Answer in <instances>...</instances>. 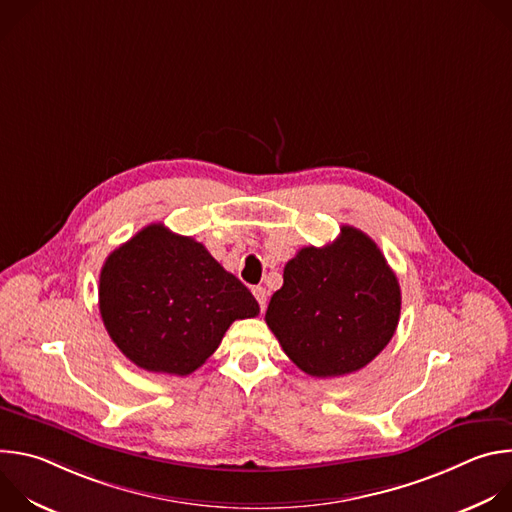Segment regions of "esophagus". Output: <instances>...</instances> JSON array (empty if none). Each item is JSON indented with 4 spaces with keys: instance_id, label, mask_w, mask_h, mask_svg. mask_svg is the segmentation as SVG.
Instances as JSON below:
<instances>
[{
    "instance_id": "obj_1",
    "label": "esophagus",
    "mask_w": 512,
    "mask_h": 512,
    "mask_svg": "<svg viewBox=\"0 0 512 512\" xmlns=\"http://www.w3.org/2000/svg\"><path fill=\"white\" fill-rule=\"evenodd\" d=\"M253 296L259 302V308L263 312L265 306H267V291H265V287H253Z\"/></svg>"
}]
</instances>
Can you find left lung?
I'll return each mask as SVG.
<instances>
[{"label": "left lung", "instance_id": "1", "mask_svg": "<svg viewBox=\"0 0 512 512\" xmlns=\"http://www.w3.org/2000/svg\"><path fill=\"white\" fill-rule=\"evenodd\" d=\"M401 287L377 243L344 225L326 247H304L283 269L265 322L283 352L310 377L360 371L389 344Z\"/></svg>", "mask_w": 512, "mask_h": 512}]
</instances>
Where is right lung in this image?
Returning a JSON list of instances; mask_svg holds the SVG:
<instances>
[{
    "label": "right lung",
    "mask_w": 512,
    "mask_h": 512,
    "mask_svg": "<svg viewBox=\"0 0 512 512\" xmlns=\"http://www.w3.org/2000/svg\"><path fill=\"white\" fill-rule=\"evenodd\" d=\"M99 310L111 340L139 369L186 377L235 320L255 318L259 304L202 243L154 223L105 259Z\"/></svg>",
    "instance_id": "1"
}]
</instances>
